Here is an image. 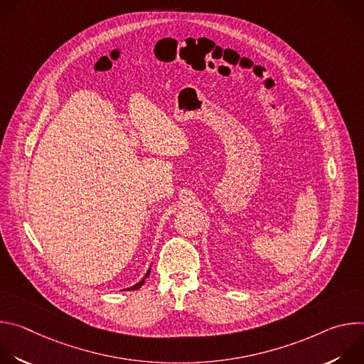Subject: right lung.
<instances>
[{"label":"right lung","instance_id":"obj_1","mask_svg":"<svg viewBox=\"0 0 364 364\" xmlns=\"http://www.w3.org/2000/svg\"><path fill=\"white\" fill-rule=\"evenodd\" d=\"M149 272H151V269H148L146 271V274H145V277L138 282V284H135V285H132V287H129V288H127V289H124V291H135V289H138V288H141L142 287V284L145 282V279L148 278V275H149Z\"/></svg>","mask_w":364,"mask_h":364}]
</instances>
